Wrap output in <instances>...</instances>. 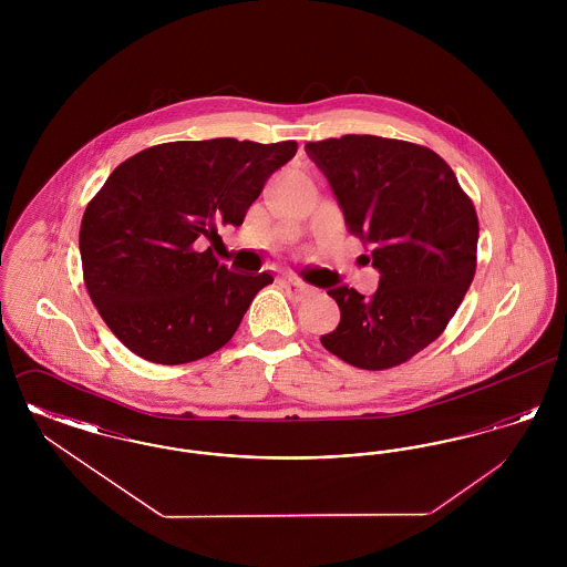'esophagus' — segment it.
<instances>
[{
  "label": "esophagus",
  "instance_id": "obj_1",
  "mask_svg": "<svg viewBox=\"0 0 567 567\" xmlns=\"http://www.w3.org/2000/svg\"><path fill=\"white\" fill-rule=\"evenodd\" d=\"M282 282H285V289H287V293H289V296L297 297V299H301V297H306L308 293H312V289H310L306 282H301L299 278H285Z\"/></svg>",
  "mask_w": 567,
  "mask_h": 567
}]
</instances>
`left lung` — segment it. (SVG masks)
Masks as SVG:
<instances>
[{
  "label": "left lung",
  "mask_w": 567,
  "mask_h": 567,
  "mask_svg": "<svg viewBox=\"0 0 567 567\" xmlns=\"http://www.w3.org/2000/svg\"><path fill=\"white\" fill-rule=\"evenodd\" d=\"M349 231L372 246L377 293L329 289L340 323L321 344L361 370H386L430 347L476 271L478 216L430 148L378 135L308 142Z\"/></svg>",
  "instance_id": "1"
}]
</instances>
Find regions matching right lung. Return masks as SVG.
<instances>
[{
    "mask_svg": "<svg viewBox=\"0 0 567 567\" xmlns=\"http://www.w3.org/2000/svg\"><path fill=\"white\" fill-rule=\"evenodd\" d=\"M293 140L215 137L151 146L121 163L81 225L84 285L110 331L137 357L178 365L208 357L236 333L270 271L218 264L202 238L243 225Z\"/></svg>",
    "mask_w": 567,
    "mask_h": 567,
    "instance_id": "right-lung-1",
    "label": "right lung"
}]
</instances>
